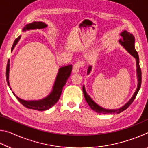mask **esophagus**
<instances>
[{
  "instance_id": "obj_1",
  "label": "esophagus",
  "mask_w": 148,
  "mask_h": 148,
  "mask_svg": "<svg viewBox=\"0 0 148 148\" xmlns=\"http://www.w3.org/2000/svg\"><path fill=\"white\" fill-rule=\"evenodd\" d=\"M84 66V62L82 61H77L76 63L74 64L73 68H72V72L73 73H77L79 71L81 67Z\"/></svg>"
}]
</instances>
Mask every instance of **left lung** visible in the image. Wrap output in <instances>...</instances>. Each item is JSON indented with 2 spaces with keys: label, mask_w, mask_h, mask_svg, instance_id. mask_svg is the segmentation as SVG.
I'll list each match as a JSON object with an SVG mask.
<instances>
[{
  "label": "left lung",
  "mask_w": 148,
  "mask_h": 148,
  "mask_svg": "<svg viewBox=\"0 0 148 148\" xmlns=\"http://www.w3.org/2000/svg\"><path fill=\"white\" fill-rule=\"evenodd\" d=\"M121 36L123 37L122 40H119V42L121 44L123 47H125V49L127 50L129 53L132 55L136 61V72H137V78H138V86L136 91L134 92L133 96L132 97V98L129 100V102L125 104L123 106L119 108L118 109H114V110H110V109H105L104 108H102L99 105L95 103V102L92 101L91 97H89V95L87 93L86 91V89H85V86H83V92L84 95L86 99V101H87V104H89L90 108L94 110L95 112H97L99 114H119L122 112L123 111L128 108V107L131 105L132 102L134 101L135 98H136L137 93L138 92L140 86H141V82H142V72H141V69L140 67L139 64V57L137 51H136L134 47V43H135V38L134 36L130 32H127V31H123L121 33ZM92 70V66H89L88 67V71H87V74L90 73V72Z\"/></svg>",
  "instance_id": "left-lung-1"
}]
</instances>
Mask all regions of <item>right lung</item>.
Wrapping results in <instances>:
<instances>
[{
  "label": "right lung",
  "mask_w": 148,
  "mask_h": 148,
  "mask_svg": "<svg viewBox=\"0 0 148 148\" xmlns=\"http://www.w3.org/2000/svg\"><path fill=\"white\" fill-rule=\"evenodd\" d=\"M47 27V25L45 24L43 22H36L34 21L32 23L27 25L23 29V31H26L28 30H32L36 29H44ZM21 36H19L18 38H17L14 42L13 46L12 47V51L14 49V47L17 44V42L19 40ZM72 69V66L71 64L67 65V66H62L60 68L59 70L58 74L56 77V82H55L53 89L51 92H50L48 96H47L46 98L43 99L38 100V101H25V100L19 99V97L16 96L17 100L23 105L25 107L29 109H32L38 111H44V110H47L49 109L50 108L56 104V102L59 101V99L61 97V92L62 91V88L65 84L66 83L67 79L70 77L71 71ZM9 71H10V61H8L6 66V81L8 85L10 86L9 84ZM11 89V88H10ZM13 94L16 95L14 92Z\"/></svg>",
  "instance_id": "obj_1"
}]
</instances>
